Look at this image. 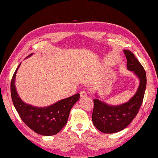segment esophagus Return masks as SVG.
<instances>
[{
	"label": "esophagus",
	"mask_w": 158,
	"mask_h": 158,
	"mask_svg": "<svg viewBox=\"0 0 158 158\" xmlns=\"http://www.w3.org/2000/svg\"><path fill=\"white\" fill-rule=\"evenodd\" d=\"M80 96H81V97H86L87 96H88V94H87V92L85 91H83V90H82V91L80 92Z\"/></svg>",
	"instance_id": "1"
}]
</instances>
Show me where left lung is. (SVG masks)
<instances>
[{"label":"left lung","instance_id":"obj_1","mask_svg":"<svg viewBox=\"0 0 158 158\" xmlns=\"http://www.w3.org/2000/svg\"><path fill=\"white\" fill-rule=\"evenodd\" d=\"M123 52L127 59V68L139 77L140 85L135 95L127 102L119 106H110L98 99H94L92 122L96 128L103 133L112 134L126 128L139 113L145 96V70L132 52L126 49Z\"/></svg>","mask_w":158,"mask_h":158}]
</instances>
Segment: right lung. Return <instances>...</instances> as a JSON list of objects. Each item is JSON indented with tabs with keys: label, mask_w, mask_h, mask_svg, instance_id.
<instances>
[{
	"label": "right lung",
	"mask_w": 158,
	"mask_h": 158,
	"mask_svg": "<svg viewBox=\"0 0 158 158\" xmlns=\"http://www.w3.org/2000/svg\"><path fill=\"white\" fill-rule=\"evenodd\" d=\"M19 66L20 64L12 77L11 94L13 105L20 118L26 126L39 135L43 136L56 135L66 125L70 109L79 99V94L77 93L43 108L27 105L20 99L15 87V75Z\"/></svg>",
	"instance_id": "obj_1"
}]
</instances>
